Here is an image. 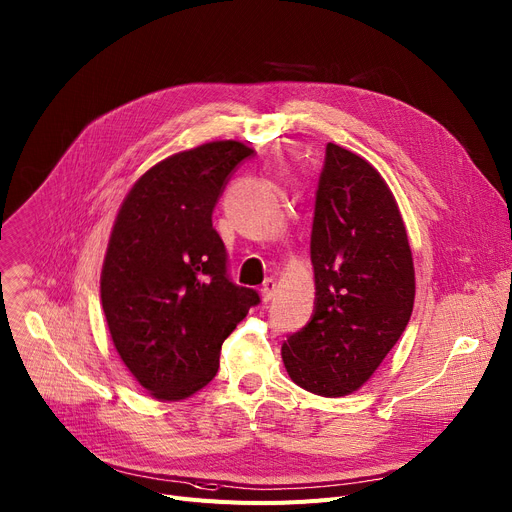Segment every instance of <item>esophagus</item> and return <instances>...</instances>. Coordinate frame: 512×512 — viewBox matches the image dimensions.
Returning a JSON list of instances; mask_svg holds the SVG:
<instances>
[{"mask_svg":"<svg viewBox=\"0 0 512 512\" xmlns=\"http://www.w3.org/2000/svg\"><path fill=\"white\" fill-rule=\"evenodd\" d=\"M276 288H278V282H276V280L269 278V280L263 282V288H261V298H263V302H269L271 298H274Z\"/></svg>","mask_w":512,"mask_h":512,"instance_id":"1","label":"esophagus"}]
</instances>
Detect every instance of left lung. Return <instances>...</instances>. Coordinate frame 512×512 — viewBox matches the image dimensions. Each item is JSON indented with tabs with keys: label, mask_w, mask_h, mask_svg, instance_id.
I'll return each instance as SVG.
<instances>
[{
	"label": "left lung",
	"mask_w": 512,
	"mask_h": 512,
	"mask_svg": "<svg viewBox=\"0 0 512 512\" xmlns=\"http://www.w3.org/2000/svg\"><path fill=\"white\" fill-rule=\"evenodd\" d=\"M315 315L282 346L288 377L321 397L358 391L414 311L416 271L397 199L368 160L327 144L311 234Z\"/></svg>",
	"instance_id": "8db88e82"
}]
</instances>
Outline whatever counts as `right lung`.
I'll return each instance as SVG.
<instances>
[{
  "label": "right lung",
  "mask_w": 512,
  "mask_h": 512,
  "mask_svg": "<svg viewBox=\"0 0 512 512\" xmlns=\"http://www.w3.org/2000/svg\"><path fill=\"white\" fill-rule=\"evenodd\" d=\"M253 154L236 140L177 152L131 185L100 271L113 346L146 393L181 401L218 372L224 339L259 294L226 276L212 212L230 170Z\"/></svg>",
  "instance_id": "1"
}]
</instances>
